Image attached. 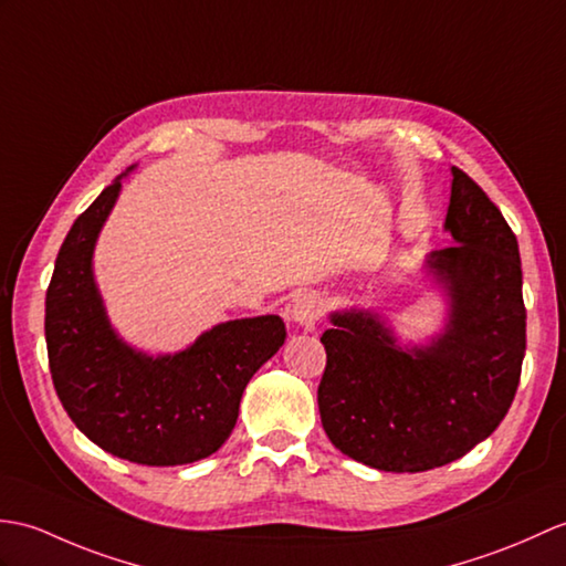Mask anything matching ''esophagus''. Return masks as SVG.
<instances>
[{
  "instance_id": "esophagus-1",
  "label": "esophagus",
  "mask_w": 566,
  "mask_h": 566,
  "mask_svg": "<svg viewBox=\"0 0 566 566\" xmlns=\"http://www.w3.org/2000/svg\"><path fill=\"white\" fill-rule=\"evenodd\" d=\"M323 313H325V301L315 292L298 294L292 298V304L286 306V318L296 323L298 327H306V331L323 318Z\"/></svg>"
}]
</instances>
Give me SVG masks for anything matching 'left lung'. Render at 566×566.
Instances as JSON below:
<instances>
[{
	"instance_id": "left-lung-1",
	"label": "left lung",
	"mask_w": 566,
	"mask_h": 566,
	"mask_svg": "<svg viewBox=\"0 0 566 566\" xmlns=\"http://www.w3.org/2000/svg\"><path fill=\"white\" fill-rule=\"evenodd\" d=\"M443 231L424 270L443 292L446 323L424 345H400L374 308L331 313L318 386L335 449L386 472H424L463 458L514 402L525 354L518 241L475 180L451 168Z\"/></svg>"
}]
</instances>
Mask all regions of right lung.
Instances as JSON below:
<instances>
[{
	"label": "right lung",
	"mask_w": 566,
	"mask_h": 566,
	"mask_svg": "<svg viewBox=\"0 0 566 566\" xmlns=\"http://www.w3.org/2000/svg\"><path fill=\"white\" fill-rule=\"evenodd\" d=\"M129 166L64 239L45 296L52 384L76 429L139 465H186L231 437L248 380L284 345L280 315L209 327L176 354H147L117 335L94 274V251Z\"/></svg>",
	"instance_id": "obj_1"
}]
</instances>
